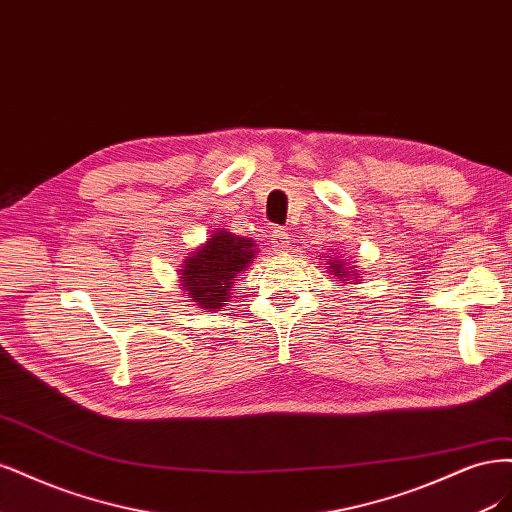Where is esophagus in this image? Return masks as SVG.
I'll return each mask as SVG.
<instances>
[{
	"instance_id": "obj_1",
	"label": "esophagus",
	"mask_w": 512,
	"mask_h": 512,
	"mask_svg": "<svg viewBox=\"0 0 512 512\" xmlns=\"http://www.w3.org/2000/svg\"><path fill=\"white\" fill-rule=\"evenodd\" d=\"M289 242H291L289 232H285V229H274V232H272V244H274V251H278V253L287 251V249H289Z\"/></svg>"
}]
</instances>
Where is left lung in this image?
Returning <instances> with one entry per match:
<instances>
[{
	"label": "left lung",
	"mask_w": 512,
	"mask_h": 512,
	"mask_svg": "<svg viewBox=\"0 0 512 512\" xmlns=\"http://www.w3.org/2000/svg\"><path fill=\"white\" fill-rule=\"evenodd\" d=\"M329 268H332V272H334L338 278H344V280H351V276H355V274H349L346 270H342V263H340V261H334ZM355 278H359V276H355Z\"/></svg>",
	"instance_id": "1"
}]
</instances>
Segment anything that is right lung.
Instances as JSON below:
<instances>
[{
	"instance_id": "obj_1",
	"label": "right lung",
	"mask_w": 512,
	"mask_h": 512,
	"mask_svg": "<svg viewBox=\"0 0 512 512\" xmlns=\"http://www.w3.org/2000/svg\"><path fill=\"white\" fill-rule=\"evenodd\" d=\"M257 249L253 240L229 232L212 234L208 242L185 259L183 287L202 308H221L236 276L249 266Z\"/></svg>"
}]
</instances>
